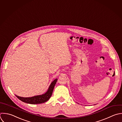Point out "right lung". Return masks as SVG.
<instances>
[{"label":"right lung","mask_w":122,"mask_h":122,"mask_svg":"<svg viewBox=\"0 0 122 122\" xmlns=\"http://www.w3.org/2000/svg\"><path fill=\"white\" fill-rule=\"evenodd\" d=\"M57 79H55L50 84L47 92L43 95L36 96L31 97H19L16 95L15 96L20 100L27 104L35 105V104L44 103L47 101L51 97L53 91V89L57 82Z\"/></svg>","instance_id":"right-lung-1"}]
</instances>
